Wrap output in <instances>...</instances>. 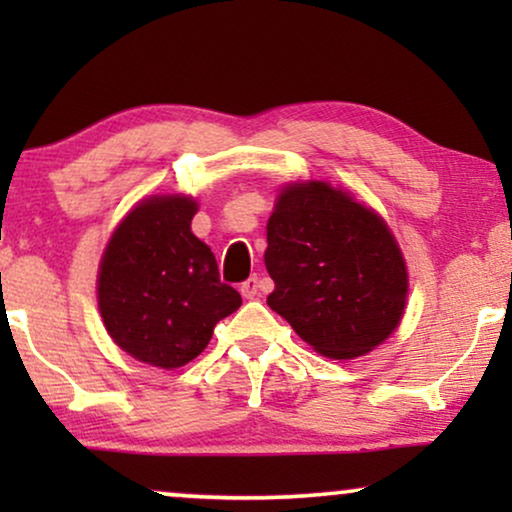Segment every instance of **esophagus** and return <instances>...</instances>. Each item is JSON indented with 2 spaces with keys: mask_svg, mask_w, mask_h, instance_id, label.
Returning a JSON list of instances; mask_svg holds the SVG:
<instances>
[{
  "mask_svg": "<svg viewBox=\"0 0 512 512\" xmlns=\"http://www.w3.org/2000/svg\"><path fill=\"white\" fill-rule=\"evenodd\" d=\"M258 291H261V277L258 275L249 277L247 282H242V286H240V293L244 298H254V296H258Z\"/></svg>",
  "mask_w": 512,
  "mask_h": 512,
  "instance_id": "esophagus-1",
  "label": "esophagus"
}]
</instances>
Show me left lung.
Masks as SVG:
<instances>
[{
  "label": "left lung",
  "mask_w": 512,
  "mask_h": 512,
  "mask_svg": "<svg viewBox=\"0 0 512 512\" xmlns=\"http://www.w3.org/2000/svg\"><path fill=\"white\" fill-rule=\"evenodd\" d=\"M268 305L328 359H354L394 333L408 296L401 249L380 216L324 181L279 193L268 221Z\"/></svg>",
  "instance_id": "obj_1"
}]
</instances>
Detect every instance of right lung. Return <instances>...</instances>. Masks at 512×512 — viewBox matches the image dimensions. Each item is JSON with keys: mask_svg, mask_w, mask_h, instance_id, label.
<instances>
[{"mask_svg": "<svg viewBox=\"0 0 512 512\" xmlns=\"http://www.w3.org/2000/svg\"><path fill=\"white\" fill-rule=\"evenodd\" d=\"M195 212L186 195L139 202L111 235L97 279L116 345L167 370L193 361L214 326L242 305L240 293L221 282L212 249L191 233Z\"/></svg>", "mask_w": 512, "mask_h": 512, "instance_id": "obj_1", "label": "right lung"}]
</instances>
